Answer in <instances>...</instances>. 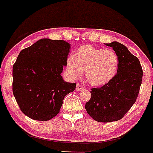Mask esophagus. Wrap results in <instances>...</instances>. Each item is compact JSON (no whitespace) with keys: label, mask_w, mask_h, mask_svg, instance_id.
<instances>
[{"label":"esophagus","mask_w":153,"mask_h":153,"mask_svg":"<svg viewBox=\"0 0 153 153\" xmlns=\"http://www.w3.org/2000/svg\"><path fill=\"white\" fill-rule=\"evenodd\" d=\"M85 89L84 86H82V85H80L79 84H77L76 86V90L77 91H84Z\"/></svg>","instance_id":"34e87169"}]
</instances>
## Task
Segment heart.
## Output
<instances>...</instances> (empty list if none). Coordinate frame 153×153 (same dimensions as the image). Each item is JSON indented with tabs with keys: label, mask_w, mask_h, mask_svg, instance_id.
<instances>
[{
	"label": "heart",
	"mask_w": 153,
	"mask_h": 153,
	"mask_svg": "<svg viewBox=\"0 0 153 153\" xmlns=\"http://www.w3.org/2000/svg\"><path fill=\"white\" fill-rule=\"evenodd\" d=\"M119 59L114 50L86 45L77 49L74 55L67 59V70L73 78H78L86 70V79L94 86L110 82L118 72Z\"/></svg>",
	"instance_id": "b5f03b06"
}]
</instances>
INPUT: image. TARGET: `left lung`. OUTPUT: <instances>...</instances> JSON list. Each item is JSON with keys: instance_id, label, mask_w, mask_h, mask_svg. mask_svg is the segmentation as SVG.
I'll use <instances>...</instances> for the list:
<instances>
[{"instance_id": "1", "label": "left lung", "mask_w": 153, "mask_h": 153, "mask_svg": "<svg viewBox=\"0 0 153 153\" xmlns=\"http://www.w3.org/2000/svg\"><path fill=\"white\" fill-rule=\"evenodd\" d=\"M114 49L119 59L115 77L101 88H91L85 108L94 120L108 123L121 119L134 104L142 83L140 61L125 45L118 42L105 44Z\"/></svg>"}]
</instances>
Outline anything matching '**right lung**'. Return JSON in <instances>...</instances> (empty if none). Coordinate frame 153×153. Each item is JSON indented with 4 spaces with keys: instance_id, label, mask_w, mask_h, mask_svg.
Returning a JSON list of instances; mask_svg holds the SVG:
<instances>
[{
    "instance_id": "1",
    "label": "right lung",
    "mask_w": 153,
    "mask_h": 153,
    "mask_svg": "<svg viewBox=\"0 0 153 153\" xmlns=\"http://www.w3.org/2000/svg\"><path fill=\"white\" fill-rule=\"evenodd\" d=\"M70 44L41 39L20 52L13 67V92L20 110L36 120H49L59 114L64 98L76 83L62 76Z\"/></svg>"
}]
</instances>
